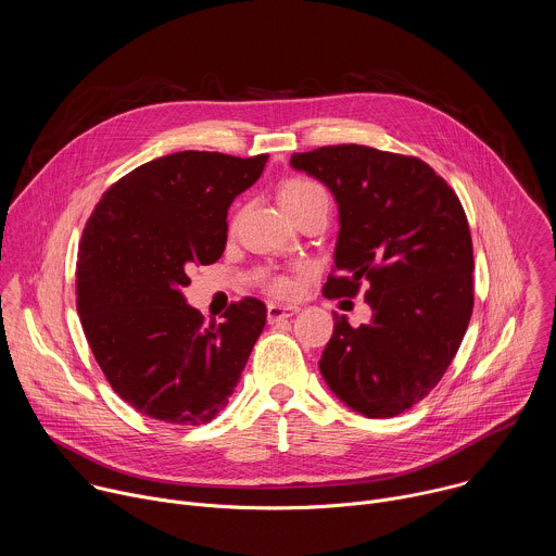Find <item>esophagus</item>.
I'll return each instance as SVG.
<instances>
[{"instance_id": "obj_1", "label": "esophagus", "mask_w": 556, "mask_h": 556, "mask_svg": "<svg viewBox=\"0 0 556 556\" xmlns=\"http://www.w3.org/2000/svg\"><path fill=\"white\" fill-rule=\"evenodd\" d=\"M299 312L296 305H279V303H268L266 307V319L268 324H279L283 319H290V316H294Z\"/></svg>"}]
</instances>
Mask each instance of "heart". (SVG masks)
Returning <instances> with one entry per match:
<instances>
[{
	"mask_svg": "<svg viewBox=\"0 0 556 556\" xmlns=\"http://www.w3.org/2000/svg\"><path fill=\"white\" fill-rule=\"evenodd\" d=\"M281 202L286 204V208L290 213H294L296 208H301L305 204H314V202L328 204V193L321 185H316L312 180H290L281 189ZM266 288L275 296H292L296 292L299 283H296V279H292L288 275H273L266 279Z\"/></svg>",
	"mask_w": 556,
	"mask_h": 556,
	"instance_id": "b5f03b06",
	"label": "heart"
}]
</instances>
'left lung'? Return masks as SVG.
Segmentation results:
<instances>
[{"instance_id":"obj_1","label":"left lung","mask_w":556,"mask_h":556,"mask_svg":"<svg viewBox=\"0 0 556 556\" xmlns=\"http://www.w3.org/2000/svg\"><path fill=\"white\" fill-rule=\"evenodd\" d=\"M339 206L326 296L367 283L371 324L334 314L319 369L337 399L391 418L427 399L459 350L472 312V242L455 191L420 157L365 144L292 153Z\"/></svg>"}]
</instances>
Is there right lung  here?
<instances>
[{"mask_svg":"<svg viewBox=\"0 0 556 556\" xmlns=\"http://www.w3.org/2000/svg\"><path fill=\"white\" fill-rule=\"evenodd\" d=\"M268 153L235 157L178 151L112 185L86 224L76 264V309L112 389L142 416L202 425L228 403L266 326L247 296L204 326L182 288L191 264H215L228 206L253 187Z\"/></svg>","mask_w":556,"mask_h":556,"instance_id":"add662e5","label":"right lung"}]
</instances>
